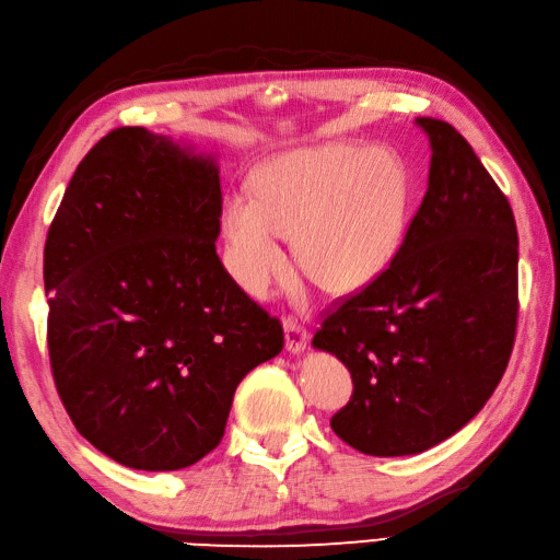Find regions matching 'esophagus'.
I'll use <instances>...</instances> for the list:
<instances>
[{"label":"esophagus","instance_id":"1","mask_svg":"<svg viewBox=\"0 0 560 560\" xmlns=\"http://www.w3.org/2000/svg\"><path fill=\"white\" fill-rule=\"evenodd\" d=\"M284 348L292 355H300V352L306 350V343H310V334H306V328L294 322V318H284Z\"/></svg>","mask_w":560,"mask_h":560}]
</instances>
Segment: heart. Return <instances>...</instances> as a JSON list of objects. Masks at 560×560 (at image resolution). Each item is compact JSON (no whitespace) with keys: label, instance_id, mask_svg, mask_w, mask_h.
Segmentation results:
<instances>
[{"label":"heart","instance_id":"obj_1","mask_svg":"<svg viewBox=\"0 0 560 560\" xmlns=\"http://www.w3.org/2000/svg\"><path fill=\"white\" fill-rule=\"evenodd\" d=\"M410 178L389 150L358 142L294 147L260 166L254 190L224 192L226 266L250 294L288 270V234L306 276L330 292L374 282L401 250Z\"/></svg>","mask_w":560,"mask_h":560}]
</instances>
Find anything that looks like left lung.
<instances>
[{
  "instance_id": "obj_1",
  "label": "left lung",
  "mask_w": 560,
  "mask_h": 560,
  "mask_svg": "<svg viewBox=\"0 0 560 560\" xmlns=\"http://www.w3.org/2000/svg\"><path fill=\"white\" fill-rule=\"evenodd\" d=\"M430 174L401 250L316 330L352 374L330 420L362 454H420L452 438L503 376L517 326V226L508 198L450 122L416 118Z\"/></svg>"
}]
</instances>
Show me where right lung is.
I'll list each match as a JSON object with an SVG mask.
<instances>
[{
    "instance_id": "obj_1",
    "label": "right lung",
    "mask_w": 560,
    "mask_h": 560,
    "mask_svg": "<svg viewBox=\"0 0 560 560\" xmlns=\"http://www.w3.org/2000/svg\"><path fill=\"white\" fill-rule=\"evenodd\" d=\"M217 156L147 128L77 166L45 242L48 348L74 428L128 469L178 471L224 435L282 326L217 256Z\"/></svg>"
}]
</instances>
